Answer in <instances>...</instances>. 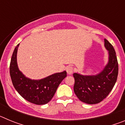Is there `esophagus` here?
Wrapping results in <instances>:
<instances>
[{"label": "esophagus", "instance_id": "obj_1", "mask_svg": "<svg viewBox=\"0 0 125 125\" xmlns=\"http://www.w3.org/2000/svg\"><path fill=\"white\" fill-rule=\"evenodd\" d=\"M66 71H67L68 74H71L73 73V68L72 66H68L66 69Z\"/></svg>", "mask_w": 125, "mask_h": 125}]
</instances>
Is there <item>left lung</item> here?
Here are the masks:
<instances>
[{"label":"left lung","instance_id":"1","mask_svg":"<svg viewBox=\"0 0 125 125\" xmlns=\"http://www.w3.org/2000/svg\"><path fill=\"white\" fill-rule=\"evenodd\" d=\"M104 47L108 51V62L103 70L95 75L74 73V91L79 100L93 104L106 98L114 87L118 74V64L112 45L104 39Z\"/></svg>","mask_w":125,"mask_h":125}]
</instances>
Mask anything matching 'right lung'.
I'll list each match as a JSON object with an SVG mask.
<instances>
[{
    "label": "right lung",
    "mask_w": 125,
    "mask_h": 125,
    "mask_svg": "<svg viewBox=\"0 0 125 125\" xmlns=\"http://www.w3.org/2000/svg\"><path fill=\"white\" fill-rule=\"evenodd\" d=\"M19 44L13 52L10 64V75L14 87L25 100L35 104L41 105L49 103L67 76L66 71L57 73L39 80L25 77L19 70L17 62V53Z\"/></svg>",
    "instance_id": "right-lung-1"
}]
</instances>
